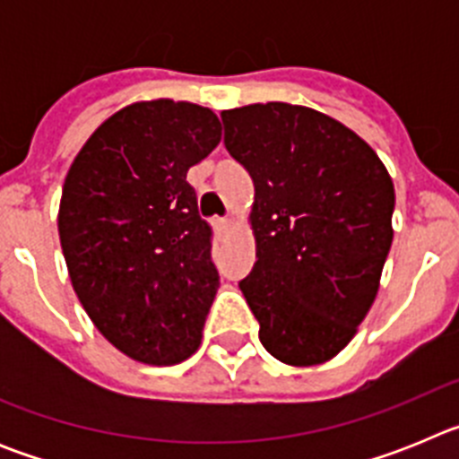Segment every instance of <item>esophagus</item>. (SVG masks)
Returning a JSON list of instances; mask_svg holds the SVG:
<instances>
[{"mask_svg":"<svg viewBox=\"0 0 459 459\" xmlns=\"http://www.w3.org/2000/svg\"><path fill=\"white\" fill-rule=\"evenodd\" d=\"M230 225H232V218H213V227H216L218 232H225Z\"/></svg>","mask_w":459,"mask_h":459,"instance_id":"34e87169","label":"esophagus"}]
</instances>
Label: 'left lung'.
Here are the masks:
<instances>
[{"instance_id": "8db88e82", "label": "left lung", "mask_w": 459, "mask_h": 459, "mask_svg": "<svg viewBox=\"0 0 459 459\" xmlns=\"http://www.w3.org/2000/svg\"><path fill=\"white\" fill-rule=\"evenodd\" d=\"M225 149L255 186L257 262L238 282L264 350L317 366L354 338L379 290L395 190L368 142L317 109H225Z\"/></svg>"}]
</instances>
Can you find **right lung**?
Wrapping results in <instances>:
<instances>
[{"label":"right lung","mask_w":459,"mask_h":459,"mask_svg":"<svg viewBox=\"0 0 459 459\" xmlns=\"http://www.w3.org/2000/svg\"><path fill=\"white\" fill-rule=\"evenodd\" d=\"M218 142L209 108L128 105L93 131L64 181L59 241L73 290L105 340L142 363L172 366L200 347L218 269L186 174Z\"/></svg>","instance_id":"right-lung-1"}]
</instances>
